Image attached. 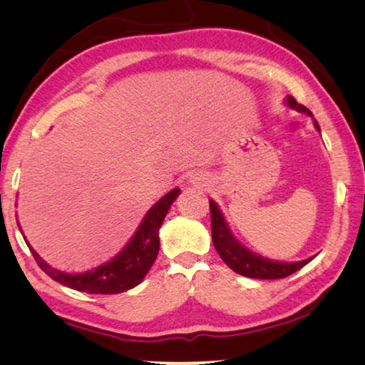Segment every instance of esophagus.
Returning a JSON list of instances; mask_svg holds the SVG:
<instances>
[{
  "mask_svg": "<svg viewBox=\"0 0 365 365\" xmlns=\"http://www.w3.org/2000/svg\"><path fill=\"white\" fill-rule=\"evenodd\" d=\"M190 182L194 184V186H197V187H203L205 186V178H203L202 175H199V176H192L190 178Z\"/></svg>",
  "mask_w": 365,
  "mask_h": 365,
  "instance_id": "obj_1",
  "label": "esophagus"
}]
</instances>
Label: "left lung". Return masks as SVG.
Instances as JSON below:
<instances>
[{
    "mask_svg": "<svg viewBox=\"0 0 365 365\" xmlns=\"http://www.w3.org/2000/svg\"><path fill=\"white\" fill-rule=\"evenodd\" d=\"M287 106L292 108H297L299 112H306L312 117L311 112L304 106L298 104V102L289 96L287 98ZM314 125L317 131H321L319 123L314 120ZM210 213H212V239L216 252L221 257V259L231 267L234 272L240 274V276L252 277V279H284L289 277L290 274L297 272L306 266L309 261L314 258H308L298 263H277V261H271L267 258L255 255L248 250L240 242L234 237L231 229L227 227V222L222 216L221 210L213 200H210Z\"/></svg>",
    "mask_w": 365,
    "mask_h": 365,
    "instance_id": "obj_1",
    "label": "left lung"
}]
</instances>
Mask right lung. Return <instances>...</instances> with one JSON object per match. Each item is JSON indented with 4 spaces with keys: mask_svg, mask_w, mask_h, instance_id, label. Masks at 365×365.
<instances>
[{
    "mask_svg": "<svg viewBox=\"0 0 365 365\" xmlns=\"http://www.w3.org/2000/svg\"><path fill=\"white\" fill-rule=\"evenodd\" d=\"M179 192L181 190L176 187L171 192L163 195L147 212L143 222L138 227V231L134 232L131 240L128 242L123 250L118 255H115L107 263L86 272L70 274L57 271L54 267H51L46 261H43L40 255L30 247V244L27 245L38 266L51 279L68 287V289L86 293H99V295H115V293L126 292L143 282L145 274L149 272L153 261H155L160 250L158 229L162 226L171 203L176 200Z\"/></svg>",
    "mask_w": 365,
    "mask_h": 365,
    "instance_id": "1",
    "label": "right lung"
}]
</instances>
